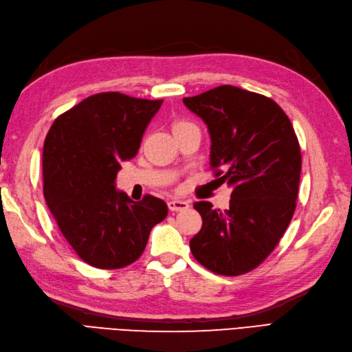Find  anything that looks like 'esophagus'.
I'll use <instances>...</instances> for the list:
<instances>
[{
	"mask_svg": "<svg viewBox=\"0 0 352 352\" xmlns=\"http://www.w3.org/2000/svg\"><path fill=\"white\" fill-rule=\"evenodd\" d=\"M168 209L171 210V212H179V210H185L190 208V203L185 201V200H177V199H173V200H168Z\"/></svg>",
	"mask_w": 352,
	"mask_h": 352,
	"instance_id": "34e87169",
	"label": "esophagus"
}]
</instances>
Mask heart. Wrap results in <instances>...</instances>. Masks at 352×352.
<instances>
[{
    "label": "heart",
    "mask_w": 352,
    "mask_h": 352,
    "mask_svg": "<svg viewBox=\"0 0 352 352\" xmlns=\"http://www.w3.org/2000/svg\"><path fill=\"white\" fill-rule=\"evenodd\" d=\"M194 126V124L188 120H184V119H176L173 123H171V129H173V132H177V131H182V129H186V128H191Z\"/></svg>",
    "instance_id": "b5f03b06"
}]
</instances>
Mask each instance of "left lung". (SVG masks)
I'll list each match as a JSON object with an SVG mask.
<instances>
[{
  "mask_svg": "<svg viewBox=\"0 0 352 352\" xmlns=\"http://www.w3.org/2000/svg\"><path fill=\"white\" fill-rule=\"evenodd\" d=\"M184 104L208 124L214 176L233 188L226 210L194 203L203 224L191 253L215 274H245L271 254L294 217L298 138L282 108L259 93L220 85Z\"/></svg>",
  "mask_w": 352,
  "mask_h": 352,
  "instance_id": "8db88e82",
  "label": "left lung"
}]
</instances>
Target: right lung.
Returning <instances> with one entry per match:
<instances>
[{
  "label": "right lung",
  "mask_w": 352,
  "mask_h": 352,
  "mask_svg": "<svg viewBox=\"0 0 352 352\" xmlns=\"http://www.w3.org/2000/svg\"><path fill=\"white\" fill-rule=\"evenodd\" d=\"M161 99L119 91L89 96L60 114L45 138L43 196L60 232L81 259L99 270L128 267L143 254L166 201H134L116 190L120 161L132 160Z\"/></svg>",
  "instance_id": "obj_1"
}]
</instances>
